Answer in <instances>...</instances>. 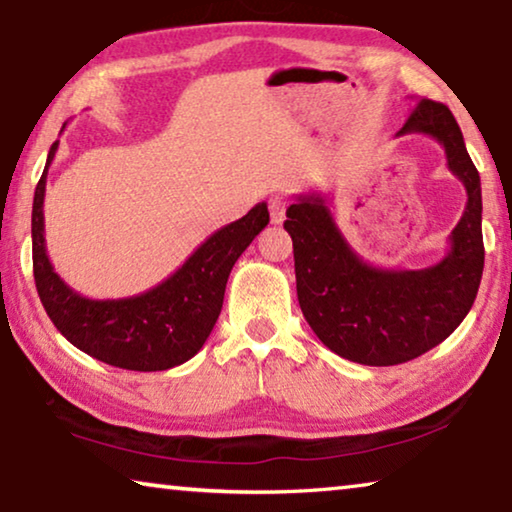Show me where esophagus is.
<instances>
[{
  "label": "esophagus",
  "instance_id": "1",
  "mask_svg": "<svg viewBox=\"0 0 512 512\" xmlns=\"http://www.w3.org/2000/svg\"><path fill=\"white\" fill-rule=\"evenodd\" d=\"M269 213H271L273 225H280V222L285 220V213H287V199L285 197H271L269 199Z\"/></svg>",
  "mask_w": 512,
  "mask_h": 512
}]
</instances>
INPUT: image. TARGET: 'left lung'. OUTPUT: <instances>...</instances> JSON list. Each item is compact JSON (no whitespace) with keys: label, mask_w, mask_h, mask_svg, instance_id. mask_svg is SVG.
Listing matches in <instances>:
<instances>
[{"label":"left lung","mask_w":512,"mask_h":512,"mask_svg":"<svg viewBox=\"0 0 512 512\" xmlns=\"http://www.w3.org/2000/svg\"><path fill=\"white\" fill-rule=\"evenodd\" d=\"M406 134L441 143L469 197L441 262L427 269L373 266L345 241L325 194H297L287 208L301 313L331 352L366 366L410 362L443 343L471 311L485 266L480 176L455 115L420 99L397 132Z\"/></svg>","instance_id":"1"}]
</instances>
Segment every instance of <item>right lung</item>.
I'll return each instance as SVG.
<instances>
[{"instance_id":"obj_1","label":"right lung","mask_w":512,"mask_h":512,"mask_svg":"<svg viewBox=\"0 0 512 512\" xmlns=\"http://www.w3.org/2000/svg\"><path fill=\"white\" fill-rule=\"evenodd\" d=\"M57 146L48 150L32 206L34 280L48 318L71 345L118 369L167 371L192 359L218 322L236 259L269 225V208L262 201L220 227L160 285L125 299H88L57 276L46 253L43 197Z\"/></svg>"}]
</instances>
